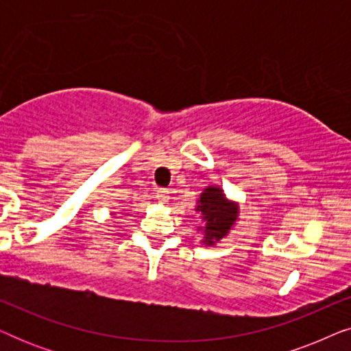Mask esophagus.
<instances>
[{
  "label": "esophagus",
  "mask_w": 351,
  "mask_h": 351,
  "mask_svg": "<svg viewBox=\"0 0 351 351\" xmlns=\"http://www.w3.org/2000/svg\"><path fill=\"white\" fill-rule=\"evenodd\" d=\"M156 199L160 201V203H166V201L169 199V190H167V189H158L156 190Z\"/></svg>",
  "instance_id": "esophagus-1"
}]
</instances>
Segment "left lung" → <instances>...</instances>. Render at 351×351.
<instances>
[{
  "instance_id": "8db88e82",
  "label": "left lung",
  "mask_w": 351,
  "mask_h": 351,
  "mask_svg": "<svg viewBox=\"0 0 351 351\" xmlns=\"http://www.w3.org/2000/svg\"><path fill=\"white\" fill-rule=\"evenodd\" d=\"M203 220L206 222L204 228V243L214 244L228 233L238 215V208L225 199L222 190L217 186H209L201 195L198 209Z\"/></svg>"
}]
</instances>
